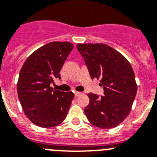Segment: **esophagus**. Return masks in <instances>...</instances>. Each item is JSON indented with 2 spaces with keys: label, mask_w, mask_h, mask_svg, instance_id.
<instances>
[{
  "label": "esophagus",
  "mask_w": 157,
  "mask_h": 157,
  "mask_svg": "<svg viewBox=\"0 0 157 157\" xmlns=\"http://www.w3.org/2000/svg\"><path fill=\"white\" fill-rule=\"evenodd\" d=\"M74 94H75L76 97H79V96H80V95H82V92L75 91L74 92Z\"/></svg>",
  "instance_id": "esophagus-1"
}]
</instances>
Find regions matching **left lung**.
<instances>
[{"label": "left lung", "instance_id": "left-lung-1", "mask_svg": "<svg viewBox=\"0 0 157 157\" xmlns=\"http://www.w3.org/2000/svg\"><path fill=\"white\" fill-rule=\"evenodd\" d=\"M77 48L92 79H101L104 95L89 93L84 113L92 125L112 128L121 124L131 112L137 84L131 64L119 52L103 43L77 44Z\"/></svg>", "mask_w": 157, "mask_h": 157}]
</instances>
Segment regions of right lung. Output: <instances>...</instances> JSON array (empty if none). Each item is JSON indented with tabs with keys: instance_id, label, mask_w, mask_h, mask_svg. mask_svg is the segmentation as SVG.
Returning <instances> with one entry per match:
<instances>
[{
	"instance_id": "add662e5",
	"label": "right lung",
	"mask_w": 157,
	"mask_h": 157,
	"mask_svg": "<svg viewBox=\"0 0 157 157\" xmlns=\"http://www.w3.org/2000/svg\"><path fill=\"white\" fill-rule=\"evenodd\" d=\"M74 49L69 42H52L32 52L23 64L17 84L22 109L37 126L51 128L63 121L74 94L50 87Z\"/></svg>"
}]
</instances>
